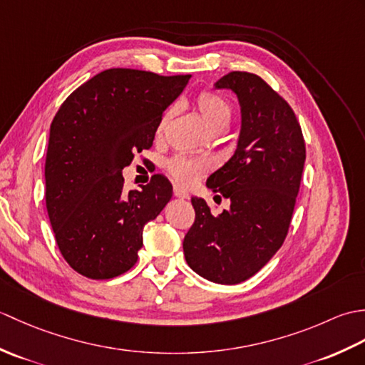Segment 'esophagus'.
Returning a JSON list of instances; mask_svg holds the SVG:
<instances>
[{"label":"esophagus","instance_id":"esophagus-1","mask_svg":"<svg viewBox=\"0 0 365 365\" xmlns=\"http://www.w3.org/2000/svg\"><path fill=\"white\" fill-rule=\"evenodd\" d=\"M174 196L175 197H180V199H188L190 197L188 191H185L183 188L178 187V185H174Z\"/></svg>","mask_w":365,"mask_h":365}]
</instances>
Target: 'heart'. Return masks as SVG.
Listing matches in <instances>:
<instances>
[{"label":"heart","mask_w":365,"mask_h":365,"mask_svg":"<svg viewBox=\"0 0 365 365\" xmlns=\"http://www.w3.org/2000/svg\"><path fill=\"white\" fill-rule=\"evenodd\" d=\"M196 108L200 115H202L207 127L215 131V133H218V131H222L229 127V122L232 119V108L227 100L221 97L220 94H215V92L210 91L200 92L196 97ZM169 114H165L160 120L157 128L158 135H161L163 130H165ZM166 168L168 173L173 175L175 182L180 185H191L207 173L208 168H210V163L207 160H192L182 157V155H177V157L168 161Z\"/></svg>","instance_id":"b5f03b06"}]
</instances>
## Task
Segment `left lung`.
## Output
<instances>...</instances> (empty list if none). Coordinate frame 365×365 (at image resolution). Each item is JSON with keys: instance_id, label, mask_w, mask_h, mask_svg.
<instances>
[{"instance_id": "8db88e82", "label": "left lung", "mask_w": 365, "mask_h": 365, "mask_svg": "<svg viewBox=\"0 0 365 365\" xmlns=\"http://www.w3.org/2000/svg\"><path fill=\"white\" fill-rule=\"evenodd\" d=\"M234 91L242 106L237 150L207 178L230 199L213 215L192 197L196 218L183 240L192 271L216 284H240L257 273L282 246L299 191L306 144L290 105L250 72H230L215 84ZM221 199V196H218Z\"/></svg>"}]
</instances>
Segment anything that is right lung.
Instances as JSON below:
<instances>
[{
    "mask_svg": "<svg viewBox=\"0 0 365 365\" xmlns=\"http://www.w3.org/2000/svg\"><path fill=\"white\" fill-rule=\"evenodd\" d=\"M191 75L108 68L75 89L50 127L45 202L61 254L76 273L111 279L135 265L143 229L173 196L155 174L123 190L122 169L150 149L166 108Z\"/></svg>",
    "mask_w": 365,
    "mask_h": 365,
    "instance_id": "obj_1",
    "label": "right lung"
}]
</instances>
